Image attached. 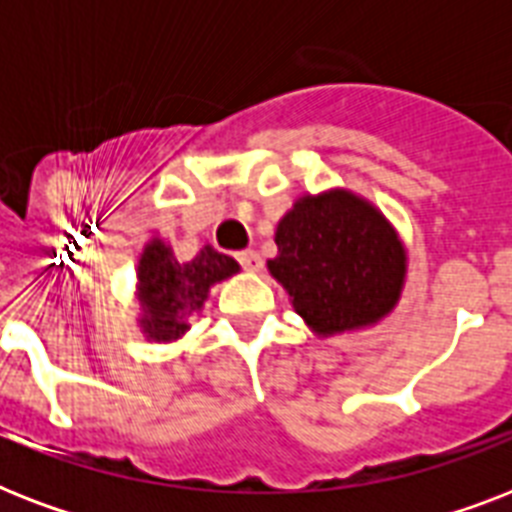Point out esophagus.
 <instances>
[{
	"label": "esophagus",
	"mask_w": 512,
	"mask_h": 512,
	"mask_svg": "<svg viewBox=\"0 0 512 512\" xmlns=\"http://www.w3.org/2000/svg\"><path fill=\"white\" fill-rule=\"evenodd\" d=\"M236 260H239L244 271H252V273L260 271V265H263V260H260V255H257L255 249H244V252L236 255Z\"/></svg>",
	"instance_id": "esophagus-1"
}]
</instances>
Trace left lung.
I'll list each match as a JSON object with an SVG mask.
<instances>
[{"instance_id":"1","label":"left lung","mask_w":512,"mask_h":512,"mask_svg":"<svg viewBox=\"0 0 512 512\" xmlns=\"http://www.w3.org/2000/svg\"><path fill=\"white\" fill-rule=\"evenodd\" d=\"M268 271L319 337L372 327L396 308L406 249L380 209L356 193L303 196L279 220Z\"/></svg>"}]
</instances>
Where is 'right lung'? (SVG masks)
I'll return each instance as SVG.
<instances>
[{
  "instance_id": "add662e5",
  "label": "right lung",
  "mask_w": 512,
  "mask_h": 512,
  "mask_svg": "<svg viewBox=\"0 0 512 512\" xmlns=\"http://www.w3.org/2000/svg\"><path fill=\"white\" fill-rule=\"evenodd\" d=\"M233 273H239V263L209 244L193 260L180 263L170 244L148 241L138 265L143 335L156 342L180 340L188 332V319L201 311L209 289Z\"/></svg>"
}]
</instances>
